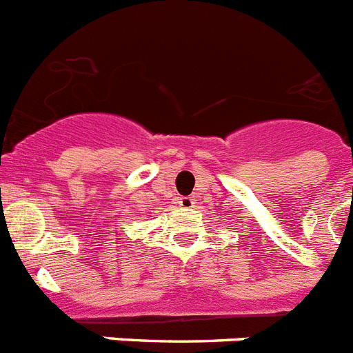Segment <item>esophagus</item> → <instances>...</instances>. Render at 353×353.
Returning <instances> with one entry per match:
<instances>
[{
	"label": "esophagus",
	"instance_id": "obj_1",
	"mask_svg": "<svg viewBox=\"0 0 353 353\" xmlns=\"http://www.w3.org/2000/svg\"><path fill=\"white\" fill-rule=\"evenodd\" d=\"M193 205H195V199H192V196H181L179 199V208L192 209Z\"/></svg>",
	"mask_w": 353,
	"mask_h": 353
}]
</instances>
